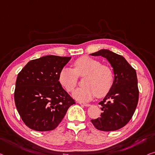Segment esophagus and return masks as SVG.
<instances>
[{
  "instance_id": "1",
  "label": "esophagus",
  "mask_w": 155,
  "mask_h": 155,
  "mask_svg": "<svg viewBox=\"0 0 155 155\" xmlns=\"http://www.w3.org/2000/svg\"><path fill=\"white\" fill-rule=\"evenodd\" d=\"M79 104H80L81 105L84 106V107H91V104H87V103H81V102H79Z\"/></svg>"
}]
</instances>
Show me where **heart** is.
<instances>
[{"label": "heart", "mask_w": 155, "mask_h": 155, "mask_svg": "<svg viewBox=\"0 0 155 155\" xmlns=\"http://www.w3.org/2000/svg\"><path fill=\"white\" fill-rule=\"evenodd\" d=\"M74 68H63L59 73L60 84L69 92L77 86L78 78H84L83 84L74 92V97L81 101L91 100L96 95L101 98L107 95L111 89L114 81V72L110 67L88 56H83L73 63Z\"/></svg>", "instance_id": "1"}]
</instances>
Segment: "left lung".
<instances>
[{
    "instance_id": "8db88e82",
    "label": "left lung",
    "mask_w": 155,
    "mask_h": 155,
    "mask_svg": "<svg viewBox=\"0 0 155 155\" xmlns=\"http://www.w3.org/2000/svg\"><path fill=\"white\" fill-rule=\"evenodd\" d=\"M91 55L106 58L114 68L115 75L111 89L99 103L102 114L100 117L91 120V122L99 130H117L128 123L137 107L139 91L137 72L123 56L109 50L101 49Z\"/></svg>"
}]
</instances>
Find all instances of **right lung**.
<instances>
[{
  "instance_id": "obj_1",
  "label": "right lung",
  "mask_w": 155,
  "mask_h": 155,
  "mask_svg": "<svg viewBox=\"0 0 155 155\" xmlns=\"http://www.w3.org/2000/svg\"><path fill=\"white\" fill-rule=\"evenodd\" d=\"M71 57L46 55L27 63L18 74L15 102L21 118L35 131L54 130L76 103L58 76Z\"/></svg>"
}]
</instances>
